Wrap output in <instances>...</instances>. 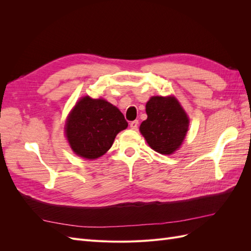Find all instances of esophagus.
I'll return each instance as SVG.
<instances>
[{
  "mask_svg": "<svg viewBox=\"0 0 251 251\" xmlns=\"http://www.w3.org/2000/svg\"><path fill=\"white\" fill-rule=\"evenodd\" d=\"M130 126H131L132 130H137V127H138V120L131 121V123H130Z\"/></svg>",
  "mask_w": 251,
  "mask_h": 251,
  "instance_id": "1",
  "label": "esophagus"
}]
</instances>
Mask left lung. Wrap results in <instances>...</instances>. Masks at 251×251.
Masks as SVG:
<instances>
[{"instance_id": "left-lung-1", "label": "left lung", "mask_w": 251, "mask_h": 251, "mask_svg": "<svg viewBox=\"0 0 251 251\" xmlns=\"http://www.w3.org/2000/svg\"><path fill=\"white\" fill-rule=\"evenodd\" d=\"M148 118L139 131L149 146L162 155H171L183 142L189 119L174 96H153L146 104Z\"/></svg>"}]
</instances>
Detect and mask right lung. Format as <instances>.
<instances>
[{"label":"right lung","instance_id":"obj_1","mask_svg":"<svg viewBox=\"0 0 251 251\" xmlns=\"http://www.w3.org/2000/svg\"><path fill=\"white\" fill-rule=\"evenodd\" d=\"M126 127L124 114L115 105L85 96L68 116L65 134L75 154L92 160L107 153L116 135Z\"/></svg>","mask_w":251,"mask_h":251}]
</instances>
